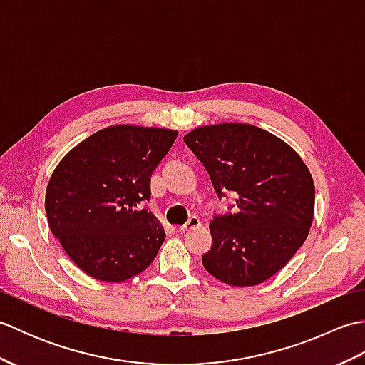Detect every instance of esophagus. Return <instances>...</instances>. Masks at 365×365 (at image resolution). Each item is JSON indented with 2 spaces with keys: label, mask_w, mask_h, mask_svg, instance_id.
<instances>
[{
  "label": "esophagus",
  "mask_w": 365,
  "mask_h": 365,
  "mask_svg": "<svg viewBox=\"0 0 365 365\" xmlns=\"http://www.w3.org/2000/svg\"><path fill=\"white\" fill-rule=\"evenodd\" d=\"M200 226V220L197 218V216H191V218L183 224V226H180L178 227V230L182 232V234H185V232H188V230H191V229H196V227H199Z\"/></svg>",
  "instance_id": "1"
}]
</instances>
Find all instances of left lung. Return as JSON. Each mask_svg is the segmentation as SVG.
I'll list each match as a JSON object with an SVG mask.
<instances>
[{"mask_svg":"<svg viewBox=\"0 0 365 365\" xmlns=\"http://www.w3.org/2000/svg\"><path fill=\"white\" fill-rule=\"evenodd\" d=\"M183 141L207 169L218 197L227 191L237 196L234 213L213 216L204 268L234 287L265 282L311 229L315 187L304 161L282 139L250 123L199 127Z\"/></svg>","mask_w":365,"mask_h":365,"instance_id":"obj_1","label":"left lung"}]
</instances>
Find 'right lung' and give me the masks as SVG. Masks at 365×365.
Here are the masks:
<instances>
[{"instance_id":"add662e5","label":"right lung","mask_w":365,"mask_h":365,"mask_svg":"<svg viewBox=\"0 0 365 365\" xmlns=\"http://www.w3.org/2000/svg\"><path fill=\"white\" fill-rule=\"evenodd\" d=\"M178 131L113 125L91 135L50 177L45 212L53 235L91 277L122 282L157 257L165 229L143 207L150 177Z\"/></svg>"}]
</instances>
